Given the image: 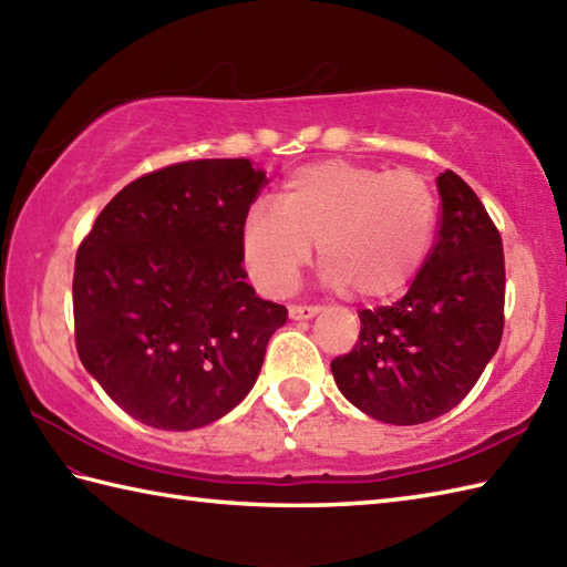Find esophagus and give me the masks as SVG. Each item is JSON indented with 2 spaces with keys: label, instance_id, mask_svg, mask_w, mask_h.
I'll return each instance as SVG.
<instances>
[{
  "label": "esophagus",
  "instance_id": "1",
  "mask_svg": "<svg viewBox=\"0 0 567 567\" xmlns=\"http://www.w3.org/2000/svg\"><path fill=\"white\" fill-rule=\"evenodd\" d=\"M321 311V307H302V305H292L290 307V319H295V321H302V319H311V317H317Z\"/></svg>",
  "mask_w": 567,
  "mask_h": 567
}]
</instances>
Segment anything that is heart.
Masks as SVG:
<instances>
[{"label":"heart","instance_id":"1","mask_svg":"<svg viewBox=\"0 0 567 567\" xmlns=\"http://www.w3.org/2000/svg\"><path fill=\"white\" fill-rule=\"evenodd\" d=\"M436 199L409 167L323 161L285 179L275 209L258 204L240 228V256L265 295L282 297L317 246L323 282L360 299H384L412 282L424 262Z\"/></svg>","mask_w":567,"mask_h":567}]
</instances>
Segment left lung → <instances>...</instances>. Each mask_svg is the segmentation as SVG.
I'll use <instances>...</instances> for the list:
<instances>
[{"label":"left lung","mask_w":567,"mask_h":567,"mask_svg":"<svg viewBox=\"0 0 567 567\" xmlns=\"http://www.w3.org/2000/svg\"><path fill=\"white\" fill-rule=\"evenodd\" d=\"M436 244L409 292L363 309L351 353L331 360L351 404L384 424L414 426L465 400L504 331V250L497 226L463 177H436Z\"/></svg>","instance_id":"left-lung-1"}]
</instances>
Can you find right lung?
<instances>
[{"label":"right lung","instance_id":"1","mask_svg":"<svg viewBox=\"0 0 567 567\" xmlns=\"http://www.w3.org/2000/svg\"><path fill=\"white\" fill-rule=\"evenodd\" d=\"M265 185L246 158L167 165L118 192L78 248V355L146 426H207L258 380L287 321L240 265V228Z\"/></svg>","mask_w":567,"mask_h":567}]
</instances>
